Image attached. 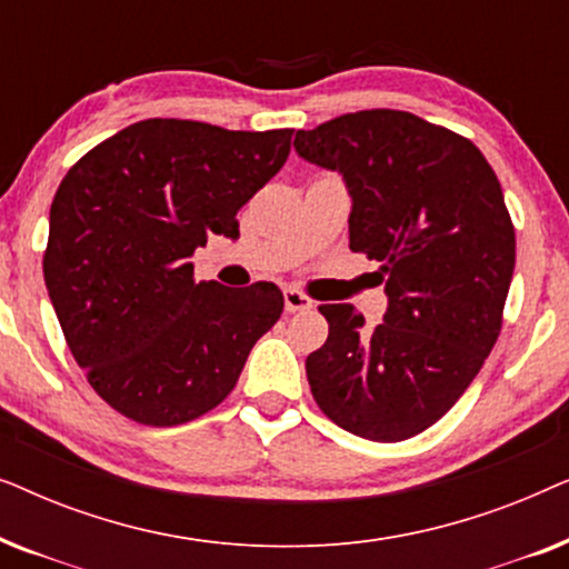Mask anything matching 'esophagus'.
<instances>
[{"mask_svg": "<svg viewBox=\"0 0 569 569\" xmlns=\"http://www.w3.org/2000/svg\"><path fill=\"white\" fill-rule=\"evenodd\" d=\"M313 308V300L306 292H300L298 287H287L284 290V310L287 313H300V310Z\"/></svg>", "mask_w": 569, "mask_h": 569, "instance_id": "obj_1", "label": "esophagus"}]
</instances>
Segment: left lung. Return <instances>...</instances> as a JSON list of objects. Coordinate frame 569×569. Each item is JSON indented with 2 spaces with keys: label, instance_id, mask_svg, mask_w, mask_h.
I'll return each mask as SVG.
<instances>
[{
  "label": "left lung",
  "instance_id": "8db88e82",
  "mask_svg": "<svg viewBox=\"0 0 569 569\" xmlns=\"http://www.w3.org/2000/svg\"><path fill=\"white\" fill-rule=\"evenodd\" d=\"M295 150L352 193L349 248L380 261L388 310L321 306L329 339L308 355L310 393L341 430L399 442L461 399L492 352L516 269L502 186L471 139L372 108L298 131Z\"/></svg>",
  "mask_w": 569,
  "mask_h": 569
}]
</instances>
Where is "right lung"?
Wrapping results in <instances>:
<instances>
[{
	"instance_id": "add662e5",
	"label": "right lung",
	"mask_w": 569,
	"mask_h": 569,
	"mask_svg": "<svg viewBox=\"0 0 569 569\" xmlns=\"http://www.w3.org/2000/svg\"><path fill=\"white\" fill-rule=\"evenodd\" d=\"M295 129L147 119L84 152L59 183L43 279L100 399L147 427L191 422L236 388L279 321L277 284L197 282L189 256L236 240L238 209L279 173Z\"/></svg>"
}]
</instances>
